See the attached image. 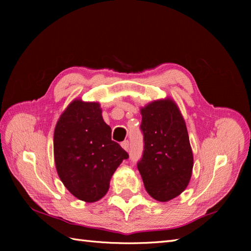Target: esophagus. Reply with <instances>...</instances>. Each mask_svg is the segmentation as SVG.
Masks as SVG:
<instances>
[{
    "mask_svg": "<svg viewBox=\"0 0 251 251\" xmlns=\"http://www.w3.org/2000/svg\"><path fill=\"white\" fill-rule=\"evenodd\" d=\"M121 147H123L124 150L128 151V148H130V142H128V140H125L121 142Z\"/></svg>",
    "mask_w": 251,
    "mask_h": 251,
    "instance_id": "obj_1",
    "label": "esophagus"
}]
</instances>
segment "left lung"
Segmentation results:
<instances>
[{"mask_svg":"<svg viewBox=\"0 0 251 251\" xmlns=\"http://www.w3.org/2000/svg\"><path fill=\"white\" fill-rule=\"evenodd\" d=\"M143 153L137 163L144 187L158 201L179 196L192 177L194 158L187 128L171 100L141 109Z\"/></svg>","mask_w":251,"mask_h":251,"instance_id":"1","label":"left lung"}]
</instances>
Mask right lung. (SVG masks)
Returning <instances> with one entry per match:
<instances>
[{"instance_id":"add662e5","label":"right lung","mask_w":251,"mask_h":251,"mask_svg":"<svg viewBox=\"0 0 251 251\" xmlns=\"http://www.w3.org/2000/svg\"><path fill=\"white\" fill-rule=\"evenodd\" d=\"M97 102L72 101L54 131V161L58 176L73 196L95 202L107 194L114 172L128 154L111 139Z\"/></svg>"}]
</instances>
